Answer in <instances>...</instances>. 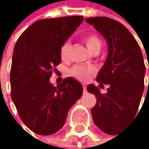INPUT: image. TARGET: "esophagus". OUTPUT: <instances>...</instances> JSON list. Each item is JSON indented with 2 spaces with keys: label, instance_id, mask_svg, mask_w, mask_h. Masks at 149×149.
Here are the masks:
<instances>
[{
  "label": "esophagus",
  "instance_id": "obj_1",
  "mask_svg": "<svg viewBox=\"0 0 149 149\" xmlns=\"http://www.w3.org/2000/svg\"><path fill=\"white\" fill-rule=\"evenodd\" d=\"M83 91H84V93H86V85H83Z\"/></svg>",
  "mask_w": 149,
  "mask_h": 149
}]
</instances>
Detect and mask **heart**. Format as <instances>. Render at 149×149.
<instances>
[{
	"label": "heart",
	"instance_id": "obj_1",
	"mask_svg": "<svg viewBox=\"0 0 149 149\" xmlns=\"http://www.w3.org/2000/svg\"><path fill=\"white\" fill-rule=\"evenodd\" d=\"M84 42L86 43V47L88 50H91V52H93L94 50H99L101 47V40L95 33H88L84 36ZM71 49V44L70 42H64L61 44L60 48V55L61 58L63 61L67 60L69 57V52ZM95 72V69L91 66H80V65H75L71 68L70 74L74 78L80 80V81H86L92 74Z\"/></svg>",
	"mask_w": 149,
	"mask_h": 149
}]
</instances>
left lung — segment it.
<instances>
[{
  "mask_svg": "<svg viewBox=\"0 0 149 149\" xmlns=\"http://www.w3.org/2000/svg\"><path fill=\"white\" fill-rule=\"evenodd\" d=\"M86 21L93 25L109 46L105 64L96 77L101 88L104 85L109 86L107 93H100L99 88L93 85L86 88L97 100L91 109L92 118L100 130L115 135L136 116L139 109L146 73L142 50L121 23L108 17H91Z\"/></svg>",
  "mask_w": 149,
  "mask_h": 149,
  "instance_id": "1",
  "label": "left lung"
}]
</instances>
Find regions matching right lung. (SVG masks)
I'll return each instance as SVG.
<instances>
[{"instance_id":"right-lung-1","label":"right lung","mask_w":149,"mask_h":149,"mask_svg":"<svg viewBox=\"0 0 149 149\" xmlns=\"http://www.w3.org/2000/svg\"><path fill=\"white\" fill-rule=\"evenodd\" d=\"M83 20V16L38 20L21 34L14 46L11 99L22 121L36 134L47 136L58 132L68 111L83 94L82 85L71 77L58 86L50 83L61 61V44Z\"/></svg>"}]
</instances>
